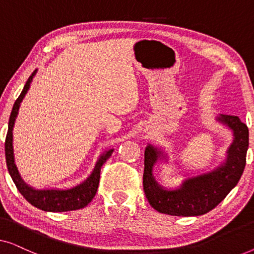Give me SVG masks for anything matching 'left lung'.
I'll list each match as a JSON object with an SVG mask.
<instances>
[{"label": "left lung", "mask_w": 254, "mask_h": 254, "mask_svg": "<svg viewBox=\"0 0 254 254\" xmlns=\"http://www.w3.org/2000/svg\"><path fill=\"white\" fill-rule=\"evenodd\" d=\"M217 123L232 133V142L225 159L209 171L187 177L180 186L166 189L154 176L158 162H168V154L152 144L144 150L143 190L150 206L162 214L172 216H199L214 209L237 185L246 164L249 128L236 116L220 114Z\"/></svg>", "instance_id": "1"}]
</instances>
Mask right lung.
<instances>
[{"label":"right lung","mask_w":254,"mask_h":254,"mask_svg":"<svg viewBox=\"0 0 254 254\" xmlns=\"http://www.w3.org/2000/svg\"><path fill=\"white\" fill-rule=\"evenodd\" d=\"M37 74V70L32 72L27 79L26 84L24 85V89L20 93L18 98L13 104L11 114H10L9 126H8V134L5 138V161L6 166H8V171L11 176V178L15 183L17 190L19 193L25 197L27 202H30L32 206L39 208L44 211H69L76 210L84 208L86 204L91 202L93 196L96 195L97 189L99 185L100 178V168H102L104 163L111 157L114 149H107L99 156L98 161L96 162L95 168L92 172L86 178L84 182H82L78 185H76L71 189L67 190H59V189H47V190H37L33 189L32 186H29L24 182L20 177L18 169L15 164V156H13V145H12V130L15 126L16 118L18 116V111L20 107V103L23 102L24 97L29 91L32 79Z\"/></svg>","instance_id":"add662e5"}]
</instances>
